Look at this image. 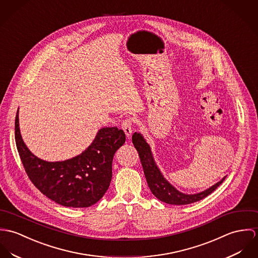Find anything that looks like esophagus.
<instances>
[{"mask_svg":"<svg viewBox=\"0 0 258 258\" xmlns=\"http://www.w3.org/2000/svg\"><path fill=\"white\" fill-rule=\"evenodd\" d=\"M133 119L131 118H125L122 122H121V128L123 130L124 134L126 135V137H130L132 135L133 132Z\"/></svg>","mask_w":258,"mask_h":258,"instance_id":"1","label":"esophagus"}]
</instances>
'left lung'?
<instances>
[{
    "mask_svg": "<svg viewBox=\"0 0 258 258\" xmlns=\"http://www.w3.org/2000/svg\"><path fill=\"white\" fill-rule=\"evenodd\" d=\"M133 143L137 148L141 162L143 165V172L148 184V187L152 194L160 201L171 205H187L202 200L214 192L226 179L224 177L220 182L209 188L208 190L194 195H187L177 191L162 176L157 168L149 145L146 143L141 134L135 133L133 135Z\"/></svg>",
    "mask_w": 258,
    "mask_h": 258,
    "instance_id": "8db88e82",
    "label": "left lung"
}]
</instances>
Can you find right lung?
Returning <instances> with one entry per match:
<instances>
[{
    "label": "right lung",
    "instance_id": "1",
    "mask_svg": "<svg viewBox=\"0 0 258 258\" xmlns=\"http://www.w3.org/2000/svg\"><path fill=\"white\" fill-rule=\"evenodd\" d=\"M15 136L22 163L32 184L50 200L72 208L90 207L104 196L112 180L114 154L125 142L122 130L104 127L80 155L61 162H47L34 156L24 143L19 111Z\"/></svg>",
    "mask_w": 258,
    "mask_h": 258
}]
</instances>
